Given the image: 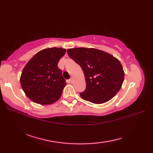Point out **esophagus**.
<instances>
[{"mask_svg":"<svg viewBox=\"0 0 153 153\" xmlns=\"http://www.w3.org/2000/svg\"><path fill=\"white\" fill-rule=\"evenodd\" d=\"M69 81H70V83H73L74 82V78H73V77H71Z\"/></svg>","mask_w":153,"mask_h":153,"instance_id":"1","label":"esophagus"}]
</instances>
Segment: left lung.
Here are the masks:
<instances>
[{"instance_id":"left-lung-1","label":"left lung","mask_w":153,"mask_h":153,"mask_svg":"<svg viewBox=\"0 0 153 153\" xmlns=\"http://www.w3.org/2000/svg\"><path fill=\"white\" fill-rule=\"evenodd\" d=\"M69 56L82 68L86 89L82 98L94 104L112 99L121 89L124 71L120 62L112 55L94 48H73L67 50Z\"/></svg>"}]
</instances>
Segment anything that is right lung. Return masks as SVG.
Returning a JSON list of instances; mask_svg holds the SVG:
<instances>
[{"mask_svg": "<svg viewBox=\"0 0 153 153\" xmlns=\"http://www.w3.org/2000/svg\"><path fill=\"white\" fill-rule=\"evenodd\" d=\"M66 53L62 48H48L39 51L25 65L20 76L22 88L32 101L51 105L59 99L66 83L58 67Z\"/></svg>", "mask_w": 153, "mask_h": 153, "instance_id": "1", "label": "right lung"}]
</instances>
